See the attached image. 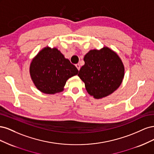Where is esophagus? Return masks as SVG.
Masks as SVG:
<instances>
[{"instance_id": "34e87169", "label": "esophagus", "mask_w": 154, "mask_h": 154, "mask_svg": "<svg viewBox=\"0 0 154 154\" xmlns=\"http://www.w3.org/2000/svg\"><path fill=\"white\" fill-rule=\"evenodd\" d=\"M75 66H76V68L78 69V70L79 71V70H80V64H79V63H77V64H76V65H75Z\"/></svg>"}]
</instances>
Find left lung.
<instances>
[{"mask_svg":"<svg viewBox=\"0 0 154 154\" xmlns=\"http://www.w3.org/2000/svg\"><path fill=\"white\" fill-rule=\"evenodd\" d=\"M78 74L91 96L97 99L111 94L119 87L125 69L118 55L108 48L91 50Z\"/></svg>","mask_w":154,"mask_h":154,"instance_id":"8db88e82","label":"left lung"}]
</instances>
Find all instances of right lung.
Listing matches in <instances>:
<instances>
[{
    "label": "right lung",
    "instance_id": "1",
    "mask_svg": "<svg viewBox=\"0 0 154 154\" xmlns=\"http://www.w3.org/2000/svg\"><path fill=\"white\" fill-rule=\"evenodd\" d=\"M78 73L77 68L57 49L45 48L32 60L30 74L35 86L45 94L62 91L69 78Z\"/></svg>",
    "mask_w": 154,
    "mask_h": 154
}]
</instances>
